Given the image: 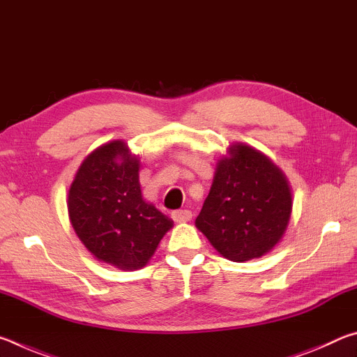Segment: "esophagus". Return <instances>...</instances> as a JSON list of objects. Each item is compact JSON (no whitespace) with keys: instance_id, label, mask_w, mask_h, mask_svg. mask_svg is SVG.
I'll list each match as a JSON object with an SVG mask.
<instances>
[{"instance_id":"34e87169","label":"esophagus","mask_w":357,"mask_h":357,"mask_svg":"<svg viewBox=\"0 0 357 357\" xmlns=\"http://www.w3.org/2000/svg\"><path fill=\"white\" fill-rule=\"evenodd\" d=\"M172 217L174 222H189L192 219V213L189 209H178V211H173Z\"/></svg>"}]
</instances>
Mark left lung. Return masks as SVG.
Here are the masks:
<instances>
[{
    "label": "left lung",
    "mask_w": 357,
    "mask_h": 357,
    "mask_svg": "<svg viewBox=\"0 0 357 357\" xmlns=\"http://www.w3.org/2000/svg\"><path fill=\"white\" fill-rule=\"evenodd\" d=\"M291 206L285 174L257 149L238 143L217 164L195 225L223 257L247 261L279 243Z\"/></svg>",
    "instance_id": "8db88e82"
}]
</instances>
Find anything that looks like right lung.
Segmentation results:
<instances>
[{
	"instance_id": "right-lung-1",
	"label": "right lung",
	"mask_w": 357,
	"mask_h": 357,
	"mask_svg": "<svg viewBox=\"0 0 357 357\" xmlns=\"http://www.w3.org/2000/svg\"><path fill=\"white\" fill-rule=\"evenodd\" d=\"M137 155L114 140L99 146L78 168L68 209L77 236L100 261L140 269L173 220L143 200Z\"/></svg>"
}]
</instances>
